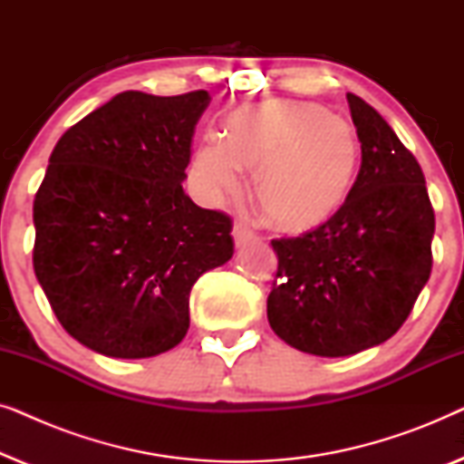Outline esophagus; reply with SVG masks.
Returning a JSON list of instances; mask_svg holds the SVG:
<instances>
[{
	"mask_svg": "<svg viewBox=\"0 0 464 464\" xmlns=\"http://www.w3.org/2000/svg\"><path fill=\"white\" fill-rule=\"evenodd\" d=\"M232 237H234V245L237 246H243L246 243H251L253 238H256V234H253L249 227H246L243 221H237L232 227Z\"/></svg>",
	"mask_w": 464,
	"mask_h": 464,
	"instance_id": "34e87169",
	"label": "esophagus"
}]
</instances>
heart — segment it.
<instances>
[{"instance_id": "1", "label": "heart", "mask_w": 464, "mask_h": 464, "mask_svg": "<svg viewBox=\"0 0 464 464\" xmlns=\"http://www.w3.org/2000/svg\"><path fill=\"white\" fill-rule=\"evenodd\" d=\"M359 156V137L346 120L314 103L268 101L234 111L224 141L200 145L192 181L202 198L218 205L243 194V170H251L264 224L300 237L344 207Z\"/></svg>"}]
</instances>
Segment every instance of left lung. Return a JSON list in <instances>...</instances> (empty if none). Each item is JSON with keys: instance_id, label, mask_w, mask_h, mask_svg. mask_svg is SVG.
<instances>
[{"instance_id": "8db88e82", "label": "left lung", "mask_w": 464, "mask_h": 464, "mask_svg": "<svg viewBox=\"0 0 464 464\" xmlns=\"http://www.w3.org/2000/svg\"><path fill=\"white\" fill-rule=\"evenodd\" d=\"M346 99L361 141L351 196L319 230L272 240L268 323L316 357H348L397 334L433 266L435 213L420 164L372 105Z\"/></svg>"}]
</instances>
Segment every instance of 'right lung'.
Returning <instances> with one entry per match:
<instances>
[{
    "label": "right lung",
    "mask_w": 464,
    "mask_h": 464,
    "mask_svg": "<svg viewBox=\"0 0 464 464\" xmlns=\"http://www.w3.org/2000/svg\"><path fill=\"white\" fill-rule=\"evenodd\" d=\"M207 91H126L54 145L34 200V270L65 332L148 359L186 338L189 291L234 253L232 221L183 192Z\"/></svg>",
    "instance_id": "right-lung-1"
}]
</instances>
